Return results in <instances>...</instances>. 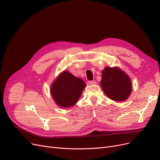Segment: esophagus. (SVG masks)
I'll return each instance as SVG.
<instances>
[{
  "label": "esophagus",
  "instance_id": "obj_1",
  "mask_svg": "<svg viewBox=\"0 0 160 160\" xmlns=\"http://www.w3.org/2000/svg\"><path fill=\"white\" fill-rule=\"evenodd\" d=\"M97 83V82L95 81H88V85H95Z\"/></svg>",
  "mask_w": 160,
  "mask_h": 160
}]
</instances>
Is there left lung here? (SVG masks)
I'll use <instances>...</instances> for the list:
<instances>
[{
	"label": "left lung",
	"instance_id": "8db88e82",
	"mask_svg": "<svg viewBox=\"0 0 160 160\" xmlns=\"http://www.w3.org/2000/svg\"><path fill=\"white\" fill-rule=\"evenodd\" d=\"M101 86L105 95L116 101L126 100L132 89L129 77L117 67H105Z\"/></svg>",
	"mask_w": 160,
	"mask_h": 160
}]
</instances>
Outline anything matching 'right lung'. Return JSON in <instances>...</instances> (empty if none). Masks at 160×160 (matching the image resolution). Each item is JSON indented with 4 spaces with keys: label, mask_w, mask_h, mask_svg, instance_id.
<instances>
[{
    "label": "right lung",
    "mask_w": 160,
    "mask_h": 160,
    "mask_svg": "<svg viewBox=\"0 0 160 160\" xmlns=\"http://www.w3.org/2000/svg\"><path fill=\"white\" fill-rule=\"evenodd\" d=\"M86 84L68 71L62 72L53 82L51 93L55 103L62 108H70L78 101Z\"/></svg>",
    "instance_id": "add662e5"
}]
</instances>
